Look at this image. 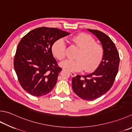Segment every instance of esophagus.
<instances>
[{
  "mask_svg": "<svg viewBox=\"0 0 132 132\" xmlns=\"http://www.w3.org/2000/svg\"><path fill=\"white\" fill-rule=\"evenodd\" d=\"M70 74H71V76L72 77H76L77 76V74L75 73H74V72H73V71H71L70 72Z\"/></svg>",
  "mask_w": 132,
  "mask_h": 132,
  "instance_id": "esophagus-1",
  "label": "esophagus"
}]
</instances>
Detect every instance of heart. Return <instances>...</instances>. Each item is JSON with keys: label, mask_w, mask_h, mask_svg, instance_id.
I'll return each mask as SVG.
<instances>
[{"label": "heart", "mask_w": 132, "mask_h": 132, "mask_svg": "<svg viewBox=\"0 0 132 132\" xmlns=\"http://www.w3.org/2000/svg\"><path fill=\"white\" fill-rule=\"evenodd\" d=\"M72 40L80 51L76 59H68L61 63L63 69L71 71L94 70L100 64L104 56V48L95 42L92 36L81 33L74 36ZM66 44L63 39H59L53 43L51 50L54 56L62 61L66 57Z\"/></svg>", "instance_id": "1"}]
</instances>
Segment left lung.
Segmentation results:
<instances>
[{"instance_id":"obj_1","label":"left lung","mask_w":132,"mask_h":132,"mask_svg":"<svg viewBox=\"0 0 132 132\" xmlns=\"http://www.w3.org/2000/svg\"><path fill=\"white\" fill-rule=\"evenodd\" d=\"M96 37L104 48L100 64L93 73L72 78V88L81 99L92 101L98 98L112 87L118 73L119 54L114 43L107 35L100 31L87 29Z\"/></svg>"}]
</instances>
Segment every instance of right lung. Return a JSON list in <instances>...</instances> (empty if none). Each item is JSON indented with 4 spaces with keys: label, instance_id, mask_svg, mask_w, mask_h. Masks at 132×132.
Instances as JSON below:
<instances>
[{
    "label": "right lung",
    "instance_id": "add662e5",
    "mask_svg": "<svg viewBox=\"0 0 132 132\" xmlns=\"http://www.w3.org/2000/svg\"><path fill=\"white\" fill-rule=\"evenodd\" d=\"M70 32L55 28L39 27L27 33L18 44L14 65L22 88L33 96L50 93L59 72L51 50L53 43Z\"/></svg>",
    "mask_w": 132,
    "mask_h": 132
}]
</instances>
